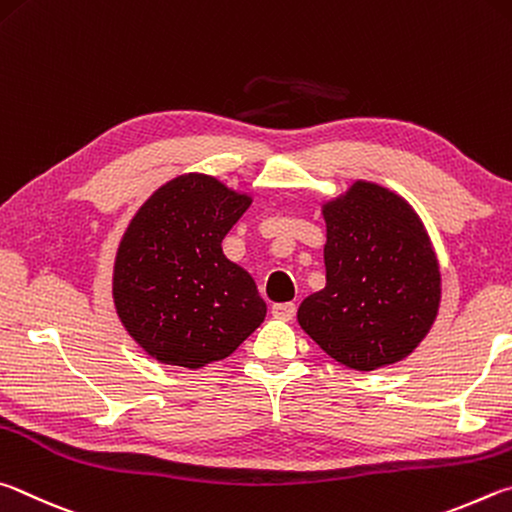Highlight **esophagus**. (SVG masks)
I'll use <instances>...</instances> for the list:
<instances>
[{
	"mask_svg": "<svg viewBox=\"0 0 512 512\" xmlns=\"http://www.w3.org/2000/svg\"><path fill=\"white\" fill-rule=\"evenodd\" d=\"M272 315H274L276 319L292 321L294 315H297V306H294V303H274V306H272Z\"/></svg>",
	"mask_w": 512,
	"mask_h": 512,
	"instance_id": "1",
	"label": "esophagus"
}]
</instances>
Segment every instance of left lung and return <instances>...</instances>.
I'll list each match as a JSON object with an SVG mask.
<instances>
[{
    "instance_id": "obj_1",
    "label": "left lung",
    "mask_w": 512,
    "mask_h": 512,
    "mask_svg": "<svg viewBox=\"0 0 512 512\" xmlns=\"http://www.w3.org/2000/svg\"><path fill=\"white\" fill-rule=\"evenodd\" d=\"M326 288L299 306V326L355 371L414 353L438 315L441 270L411 204L380 184L357 182L321 206Z\"/></svg>"
}]
</instances>
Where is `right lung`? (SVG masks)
Returning <instances> with one entry per match:
<instances>
[{
    "label": "right lung",
    "mask_w": 512,
    "mask_h": 512,
    "mask_svg": "<svg viewBox=\"0 0 512 512\" xmlns=\"http://www.w3.org/2000/svg\"><path fill=\"white\" fill-rule=\"evenodd\" d=\"M249 204L220 179L186 173L134 213L116 249L112 297L123 328L157 362L202 369L263 324L254 279L222 254Z\"/></svg>",
    "instance_id": "add662e5"
}]
</instances>
